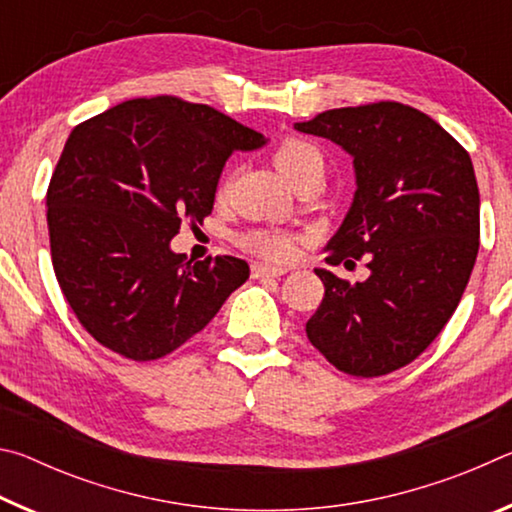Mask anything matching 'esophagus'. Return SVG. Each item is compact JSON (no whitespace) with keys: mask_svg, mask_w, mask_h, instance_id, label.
I'll list each match as a JSON object with an SVG mask.
<instances>
[{"mask_svg":"<svg viewBox=\"0 0 512 512\" xmlns=\"http://www.w3.org/2000/svg\"><path fill=\"white\" fill-rule=\"evenodd\" d=\"M250 271H253L255 280H259V277H280V275L287 273V268H284V266H271V264L255 262L253 268H250Z\"/></svg>","mask_w":512,"mask_h":512,"instance_id":"1","label":"esophagus"}]
</instances>
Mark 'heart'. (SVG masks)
<instances>
[{
  "label": "heart",
  "instance_id": "heart-1",
  "mask_svg": "<svg viewBox=\"0 0 512 512\" xmlns=\"http://www.w3.org/2000/svg\"><path fill=\"white\" fill-rule=\"evenodd\" d=\"M320 160L314 144L305 140H284L273 153V162L284 178H293L307 164ZM241 244L268 259H287L293 255V237L280 228H259L241 237Z\"/></svg>",
  "mask_w": 512,
  "mask_h": 512
}]
</instances>
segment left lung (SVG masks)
<instances>
[{
	"mask_svg": "<svg viewBox=\"0 0 512 512\" xmlns=\"http://www.w3.org/2000/svg\"><path fill=\"white\" fill-rule=\"evenodd\" d=\"M296 131L352 155L357 192L325 262L366 255L368 280L325 284L307 339L352 377H381L429 348L461 302L479 253V187L461 144L395 101L325 110Z\"/></svg>",
	"mask_w": 512,
	"mask_h": 512,
	"instance_id": "obj_1",
	"label": "left lung"
}]
</instances>
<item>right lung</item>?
<instances>
[{
	"label": "right lung",
	"mask_w": 512,
	"mask_h": 512,
	"mask_svg": "<svg viewBox=\"0 0 512 512\" xmlns=\"http://www.w3.org/2000/svg\"><path fill=\"white\" fill-rule=\"evenodd\" d=\"M266 144L205 103L131 99L69 133L47 189L56 280L79 323L133 361L178 350L248 280L244 259L173 253L203 223L225 160Z\"/></svg>",
	"instance_id": "obj_1"
}]
</instances>
